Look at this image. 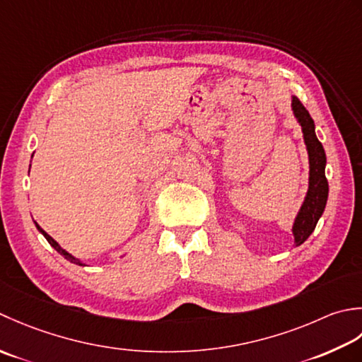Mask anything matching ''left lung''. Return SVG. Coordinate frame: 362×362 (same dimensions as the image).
I'll return each mask as SVG.
<instances>
[{"mask_svg": "<svg viewBox=\"0 0 362 362\" xmlns=\"http://www.w3.org/2000/svg\"><path fill=\"white\" fill-rule=\"evenodd\" d=\"M292 110L295 119L300 123L301 131H303L309 158V186L305 202L301 204L292 226L295 247H298L313 234L317 222L325 211L328 200V181L325 176V150L315 136L314 120L297 97H292Z\"/></svg>", "mask_w": 362, "mask_h": 362, "instance_id": "left-lung-1", "label": "left lung"}]
</instances>
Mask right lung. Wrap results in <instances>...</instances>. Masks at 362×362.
I'll use <instances>...</instances> for the list:
<instances>
[{"instance_id":"right-lung-1","label":"right lung","mask_w":362,"mask_h":362,"mask_svg":"<svg viewBox=\"0 0 362 362\" xmlns=\"http://www.w3.org/2000/svg\"><path fill=\"white\" fill-rule=\"evenodd\" d=\"M35 223V226H37V230H39L42 234H43V238H45L47 240H48V243H49V245L51 247H53L54 250H56V252L57 253H61L64 257H65V259H67V261H70V262H73V264H78V265H86V264H83V262H81L79 259H76V257L75 256H71L69 252H65V250L61 247V245H59V243L53 239V238H51V235L49 234H47L45 231H43L42 230V228L39 226V223H37V222H34Z\"/></svg>"}]
</instances>
